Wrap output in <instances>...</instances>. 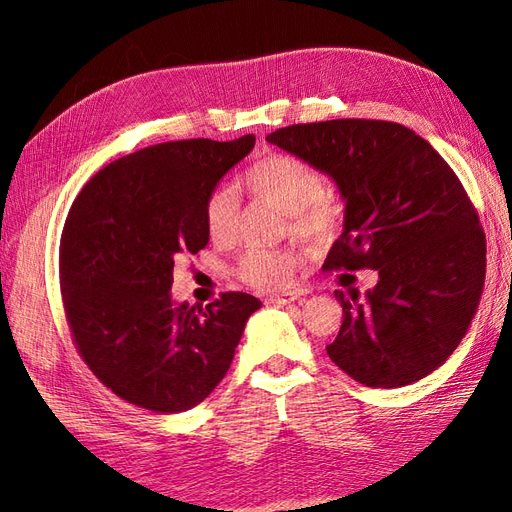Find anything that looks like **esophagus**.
<instances>
[{"mask_svg":"<svg viewBox=\"0 0 512 512\" xmlns=\"http://www.w3.org/2000/svg\"><path fill=\"white\" fill-rule=\"evenodd\" d=\"M309 290H288L282 294H273V297H267V303H275V305H286V303H294L303 297H307Z\"/></svg>","mask_w":512,"mask_h":512,"instance_id":"34e87169","label":"esophagus"}]
</instances>
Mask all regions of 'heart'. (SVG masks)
Instances as JSON below:
<instances>
[{
    "label": "heart",
    "mask_w": 512,
    "mask_h": 512,
    "mask_svg": "<svg viewBox=\"0 0 512 512\" xmlns=\"http://www.w3.org/2000/svg\"><path fill=\"white\" fill-rule=\"evenodd\" d=\"M245 188L286 213L290 232L305 239H324L342 222L339 200L324 192V177L309 162L294 156H269L245 170ZM205 226L213 243L228 245L237 237L239 196L222 185L205 205ZM297 258L286 250H250L239 262L237 275L256 290H280L290 284Z\"/></svg>",
    "instance_id": "b5f03b06"
}]
</instances>
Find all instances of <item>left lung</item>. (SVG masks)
Listing matches in <instances>:
<instances>
[{
	"label": "left lung",
	"mask_w": 512,
	"mask_h": 512,
	"mask_svg": "<svg viewBox=\"0 0 512 512\" xmlns=\"http://www.w3.org/2000/svg\"><path fill=\"white\" fill-rule=\"evenodd\" d=\"M267 141L327 173L344 198L324 269L344 271L342 286L348 271L378 273L363 297L335 290L344 322L331 361L374 389L429 376L466 337L485 284V232L453 168L393 121L294 123Z\"/></svg>",
	"instance_id": "obj_1"
}]
</instances>
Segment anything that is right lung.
Returning a JSON list of instances; mask_svg holds the SVG:
<instances>
[{
  "label": "right lung",
  "mask_w": 512,
  "mask_h": 512,
  "mask_svg": "<svg viewBox=\"0 0 512 512\" xmlns=\"http://www.w3.org/2000/svg\"><path fill=\"white\" fill-rule=\"evenodd\" d=\"M256 136L160 143L104 166L76 196L59 243L66 320L94 376L128 404L160 414L198 406L262 305L224 292L207 307L173 303L179 254L209 243L205 205Z\"/></svg>",
  "instance_id": "obj_1"
}]
</instances>
